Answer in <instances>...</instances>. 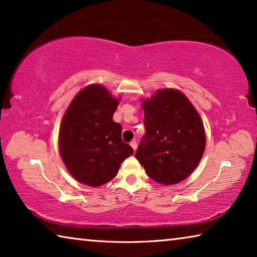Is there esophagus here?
<instances>
[{"label":"esophagus","instance_id":"esophagus-1","mask_svg":"<svg viewBox=\"0 0 257 257\" xmlns=\"http://www.w3.org/2000/svg\"><path fill=\"white\" fill-rule=\"evenodd\" d=\"M130 146L133 147V150H134V151H136V150H137V143L135 142V141H133L132 143H130Z\"/></svg>","mask_w":257,"mask_h":257}]
</instances>
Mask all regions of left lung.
Listing matches in <instances>:
<instances>
[{"instance_id":"1","label":"left lung","mask_w":257,"mask_h":257,"mask_svg":"<svg viewBox=\"0 0 257 257\" xmlns=\"http://www.w3.org/2000/svg\"><path fill=\"white\" fill-rule=\"evenodd\" d=\"M146 133L136 151L151 179L173 185L186 179L201 161L205 133L198 113L184 94L161 89L143 102Z\"/></svg>"}]
</instances>
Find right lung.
Masks as SVG:
<instances>
[{
  "instance_id": "1",
  "label": "right lung",
  "mask_w": 257,
  "mask_h": 257,
  "mask_svg": "<svg viewBox=\"0 0 257 257\" xmlns=\"http://www.w3.org/2000/svg\"><path fill=\"white\" fill-rule=\"evenodd\" d=\"M118 104L103 86L92 85L77 94L63 116L59 136L61 158L81 184H106L134 153L121 138V124L112 120Z\"/></svg>"
}]
</instances>
